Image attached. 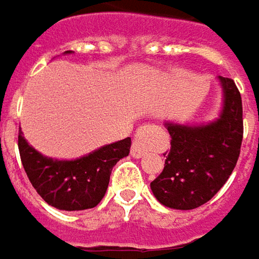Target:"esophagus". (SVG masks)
I'll return each instance as SVG.
<instances>
[{
    "label": "esophagus",
    "mask_w": 259,
    "mask_h": 259,
    "mask_svg": "<svg viewBox=\"0 0 259 259\" xmlns=\"http://www.w3.org/2000/svg\"><path fill=\"white\" fill-rule=\"evenodd\" d=\"M153 131H155L153 125H143L136 131L134 142H133V146H131V155L134 158L145 156L147 152H150L155 147Z\"/></svg>",
    "instance_id": "obj_1"
}]
</instances>
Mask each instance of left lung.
Segmentation results:
<instances>
[{"instance_id":"1","label":"left lung","mask_w":259,"mask_h":259,"mask_svg":"<svg viewBox=\"0 0 259 259\" xmlns=\"http://www.w3.org/2000/svg\"><path fill=\"white\" fill-rule=\"evenodd\" d=\"M222 109L207 123L165 122L171 149L162 173L150 182L155 198L165 207L191 210L203 206L231 176L243 139V107L234 80L218 76Z\"/></svg>"}]
</instances>
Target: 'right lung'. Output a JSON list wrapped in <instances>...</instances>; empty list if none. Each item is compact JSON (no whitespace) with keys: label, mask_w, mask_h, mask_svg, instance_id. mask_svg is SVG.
<instances>
[{"label":"right lung","mask_w":259,"mask_h":259,"mask_svg":"<svg viewBox=\"0 0 259 259\" xmlns=\"http://www.w3.org/2000/svg\"><path fill=\"white\" fill-rule=\"evenodd\" d=\"M22 134L19 153L29 182L48 204L67 211L95 207L107 191L116 162L128 156L131 147V139L126 137L76 159H53L28 145Z\"/></svg>","instance_id":"add662e5"}]
</instances>
